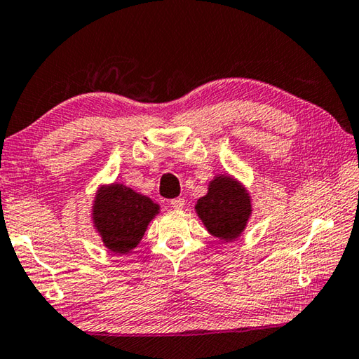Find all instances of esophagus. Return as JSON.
Segmentation results:
<instances>
[{
  "label": "esophagus",
  "instance_id": "esophagus-1",
  "mask_svg": "<svg viewBox=\"0 0 359 359\" xmlns=\"http://www.w3.org/2000/svg\"><path fill=\"white\" fill-rule=\"evenodd\" d=\"M170 205H172L175 210H183L186 205V200L184 198H173L172 202H170Z\"/></svg>",
  "mask_w": 359,
  "mask_h": 359
}]
</instances>
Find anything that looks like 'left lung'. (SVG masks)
I'll return each instance as SVG.
<instances>
[{"label":"left lung","mask_w":359,"mask_h":359,"mask_svg":"<svg viewBox=\"0 0 359 359\" xmlns=\"http://www.w3.org/2000/svg\"><path fill=\"white\" fill-rule=\"evenodd\" d=\"M196 212L210 235L230 243L246 229L252 215V198L231 175H216L206 196L197 200Z\"/></svg>","instance_id":"obj_1"}]
</instances>
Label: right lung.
Instances as JSON below:
<instances>
[{
  "label": "right lung",
  "instance_id": "obj_1",
  "mask_svg": "<svg viewBox=\"0 0 359 359\" xmlns=\"http://www.w3.org/2000/svg\"><path fill=\"white\" fill-rule=\"evenodd\" d=\"M159 211L161 206L149 197L121 183H111L100 186L94 196L91 221L107 249L128 254L138 246Z\"/></svg>",
  "mask_w": 359,
  "mask_h": 359
}]
</instances>
